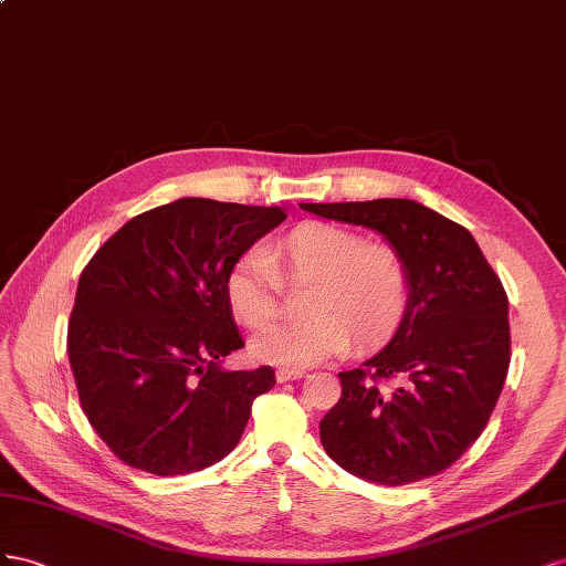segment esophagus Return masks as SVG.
I'll list each match as a JSON object with an SVG mask.
<instances>
[{"mask_svg": "<svg viewBox=\"0 0 566 566\" xmlns=\"http://www.w3.org/2000/svg\"><path fill=\"white\" fill-rule=\"evenodd\" d=\"M303 377V369H294V367H280L277 369V381H292Z\"/></svg>", "mask_w": 566, "mask_h": 566, "instance_id": "1", "label": "esophagus"}]
</instances>
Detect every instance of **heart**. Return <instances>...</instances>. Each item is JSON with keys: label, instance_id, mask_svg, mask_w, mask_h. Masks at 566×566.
<instances>
[{"label": "heart", "instance_id": "b5f03b06", "mask_svg": "<svg viewBox=\"0 0 566 566\" xmlns=\"http://www.w3.org/2000/svg\"><path fill=\"white\" fill-rule=\"evenodd\" d=\"M284 280L311 282L301 319L284 322L251 342L255 360L308 367L350 344L379 346L400 329L410 308V270L391 244L332 222H301L270 251L249 249L224 277L234 317L261 329L277 317Z\"/></svg>", "mask_w": 566, "mask_h": 566}]
</instances>
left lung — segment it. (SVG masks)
<instances>
[{
    "instance_id": "left-lung-1",
    "label": "left lung",
    "mask_w": 566,
    "mask_h": 566,
    "mask_svg": "<svg viewBox=\"0 0 566 566\" xmlns=\"http://www.w3.org/2000/svg\"><path fill=\"white\" fill-rule=\"evenodd\" d=\"M379 232L406 258L410 308L360 367L338 373L342 398L319 441L346 472L402 486L448 470L489 424L510 367L507 294L470 230L410 199L301 203Z\"/></svg>"
}]
</instances>
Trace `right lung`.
<instances>
[{"label":"right lung","instance_id":"1","mask_svg":"<svg viewBox=\"0 0 566 566\" xmlns=\"http://www.w3.org/2000/svg\"><path fill=\"white\" fill-rule=\"evenodd\" d=\"M284 220L280 206L177 199L127 220L85 265L69 363L90 424L125 464L189 474L239 443L277 381L268 365L222 367L244 346L224 277Z\"/></svg>","mask_w":566,"mask_h":566}]
</instances>
